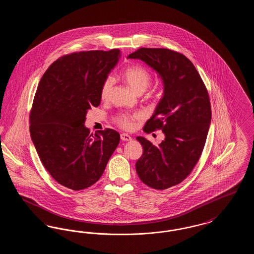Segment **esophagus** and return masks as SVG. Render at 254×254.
<instances>
[{
	"label": "esophagus",
	"instance_id": "obj_1",
	"mask_svg": "<svg viewBox=\"0 0 254 254\" xmlns=\"http://www.w3.org/2000/svg\"><path fill=\"white\" fill-rule=\"evenodd\" d=\"M121 140L122 141H126V142H127V141H131V140H132V138H131V136H130V135H128V134H127V133H122Z\"/></svg>",
	"mask_w": 254,
	"mask_h": 254
}]
</instances>
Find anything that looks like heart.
<instances>
[{
	"label": "heart",
	"instance_id": "1",
	"mask_svg": "<svg viewBox=\"0 0 254 254\" xmlns=\"http://www.w3.org/2000/svg\"><path fill=\"white\" fill-rule=\"evenodd\" d=\"M123 77L135 92H141L145 91V89L150 85L151 82V75L148 72L145 67L140 65H132L127 68H126L123 72ZM114 84L113 77L109 76L107 77L100 89V95L102 99H106L109 96V92L112 88V85ZM140 115H127V114H121L116 118L117 124L126 129L131 128L133 126V121L135 119H138Z\"/></svg>",
	"mask_w": 254,
	"mask_h": 254
}]
</instances>
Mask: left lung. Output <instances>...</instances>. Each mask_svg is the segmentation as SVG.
Segmentation results:
<instances>
[{
  "label": "left lung",
  "mask_w": 254,
  "mask_h": 254,
  "mask_svg": "<svg viewBox=\"0 0 254 254\" xmlns=\"http://www.w3.org/2000/svg\"><path fill=\"white\" fill-rule=\"evenodd\" d=\"M127 59L145 62L164 85L163 97L144 131L161 129L165 139L154 145L138 136L144 153L135 167L146 186L166 190L185 180L202 154L211 121L209 97L193 64L181 53L143 48Z\"/></svg>",
  "instance_id": "left-lung-1"
}]
</instances>
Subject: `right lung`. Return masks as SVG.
I'll return each mask as SVG.
<instances>
[{
	"label": "right lung",
	"mask_w": 254,
	"mask_h": 254,
	"mask_svg": "<svg viewBox=\"0 0 254 254\" xmlns=\"http://www.w3.org/2000/svg\"><path fill=\"white\" fill-rule=\"evenodd\" d=\"M121 52L91 50L64 55L43 75L30 112V136L49 174L81 190L95 184L120 142L107 128L89 134L86 113L101 103L100 89Z\"/></svg>",
	"instance_id": "obj_1"
}]
</instances>
